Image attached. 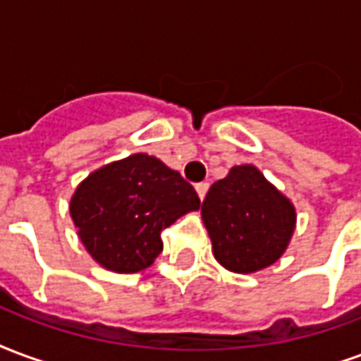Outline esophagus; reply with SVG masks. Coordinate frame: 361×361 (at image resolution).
Returning a JSON list of instances; mask_svg holds the SVG:
<instances>
[{
  "mask_svg": "<svg viewBox=\"0 0 361 361\" xmlns=\"http://www.w3.org/2000/svg\"><path fill=\"white\" fill-rule=\"evenodd\" d=\"M207 188H209V184H207V183H198V184H196V192H198L200 200H204V198H206Z\"/></svg>",
  "mask_w": 361,
  "mask_h": 361,
  "instance_id": "esophagus-1",
  "label": "esophagus"
}]
</instances>
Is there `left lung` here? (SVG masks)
<instances>
[{"mask_svg": "<svg viewBox=\"0 0 361 361\" xmlns=\"http://www.w3.org/2000/svg\"><path fill=\"white\" fill-rule=\"evenodd\" d=\"M202 219L215 259L235 273H256L275 264L296 227L290 200L254 165H236L212 184Z\"/></svg>", "mask_w": 361, "mask_h": 361, "instance_id": "8db88e82", "label": "left lung"}]
</instances>
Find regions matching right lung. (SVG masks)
Instances as JSON below:
<instances>
[{"label":"right lung","instance_id":"add662e5","mask_svg":"<svg viewBox=\"0 0 361 361\" xmlns=\"http://www.w3.org/2000/svg\"><path fill=\"white\" fill-rule=\"evenodd\" d=\"M71 217L97 264L115 273H138L163 250L161 231L200 198L180 173L148 154L104 165L76 186Z\"/></svg>","mask_w":361,"mask_h":361}]
</instances>
